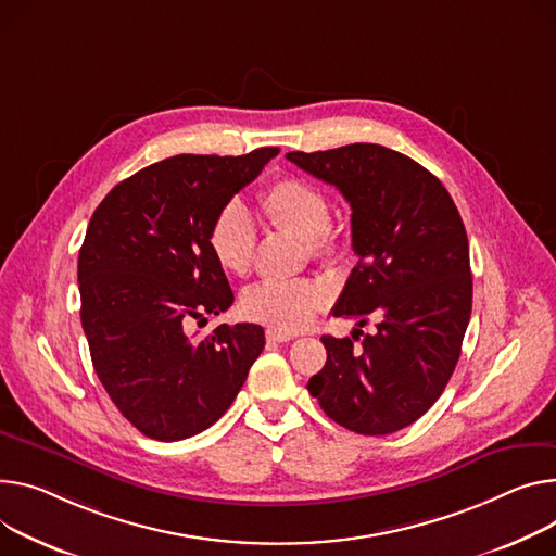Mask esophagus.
I'll use <instances>...</instances> for the list:
<instances>
[{"instance_id": "esophagus-1", "label": "esophagus", "mask_w": 556, "mask_h": 556, "mask_svg": "<svg viewBox=\"0 0 556 556\" xmlns=\"http://www.w3.org/2000/svg\"><path fill=\"white\" fill-rule=\"evenodd\" d=\"M266 340H268V342H277V344H281V342H290V340H294V336H292V332H283V330H275V328H270V330L266 332Z\"/></svg>"}]
</instances>
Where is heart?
Here are the masks:
<instances>
[{
	"mask_svg": "<svg viewBox=\"0 0 556 556\" xmlns=\"http://www.w3.org/2000/svg\"><path fill=\"white\" fill-rule=\"evenodd\" d=\"M270 224L283 232L304 239L311 256L328 258L342 250V239L330 224L328 197L317 185L286 176L273 180L258 197ZM207 245L220 270L245 277L254 262L256 224L250 210L239 201H228L210 226ZM330 290L317 279L258 281L241 298V311L248 319L262 321L275 330H302L326 304Z\"/></svg>",
	"mask_w": 556,
	"mask_h": 556,
	"instance_id": "heart-1",
	"label": "heart"
}]
</instances>
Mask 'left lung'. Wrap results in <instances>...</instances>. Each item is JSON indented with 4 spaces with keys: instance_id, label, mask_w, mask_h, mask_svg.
<instances>
[{
    "instance_id": "1",
    "label": "left lung",
    "mask_w": 556,
    "mask_h": 556,
    "mask_svg": "<svg viewBox=\"0 0 556 556\" xmlns=\"http://www.w3.org/2000/svg\"><path fill=\"white\" fill-rule=\"evenodd\" d=\"M286 159L342 192L359 256L332 308L357 328L353 338H321L326 364L308 391L328 418L355 433L409 427L445 391L471 315L469 243L458 207L429 169L382 144ZM368 318L377 319L374 337L361 332Z\"/></svg>"
}]
</instances>
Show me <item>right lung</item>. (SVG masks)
<instances>
[{
	"label": "right lung",
	"instance_id": "1",
	"mask_svg": "<svg viewBox=\"0 0 556 556\" xmlns=\"http://www.w3.org/2000/svg\"><path fill=\"white\" fill-rule=\"evenodd\" d=\"M178 154L118 182L96 207L78 258L80 319L96 374L147 438L201 433L228 412L264 351V328L190 319L224 313L235 294L207 245L216 212L277 156Z\"/></svg>",
	"mask_w": 556,
	"mask_h": 556
}]
</instances>
